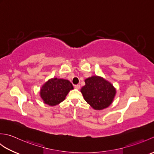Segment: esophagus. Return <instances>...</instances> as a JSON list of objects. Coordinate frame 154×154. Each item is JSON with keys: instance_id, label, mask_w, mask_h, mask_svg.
Masks as SVG:
<instances>
[{"instance_id": "esophagus-1", "label": "esophagus", "mask_w": 154, "mask_h": 154, "mask_svg": "<svg viewBox=\"0 0 154 154\" xmlns=\"http://www.w3.org/2000/svg\"><path fill=\"white\" fill-rule=\"evenodd\" d=\"M80 87H81L80 85H75V88L77 89H79Z\"/></svg>"}]
</instances>
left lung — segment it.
Segmentation results:
<instances>
[{
  "label": "left lung",
  "mask_w": 154,
  "mask_h": 154,
  "mask_svg": "<svg viewBox=\"0 0 154 154\" xmlns=\"http://www.w3.org/2000/svg\"><path fill=\"white\" fill-rule=\"evenodd\" d=\"M85 85L81 89L84 99L94 110H103L112 103L116 91L112 83L100 76L85 79Z\"/></svg>",
  "instance_id": "1"
}]
</instances>
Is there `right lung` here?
Instances as JSON below:
<instances>
[{"instance_id":"right-lung-1","label":"right lung","mask_w":154,"mask_h":154,"mask_svg":"<svg viewBox=\"0 0 154 154\" xmlns=\"http://www.w3.org/2000/svg\"><path fill=\"white\" fill-rule=\"evenodd\" d=\"M73 86L69 80L54 77L46 81L40 89V97L45 104L55 106L65 99Z\"/></svg>"}]
</instances>
